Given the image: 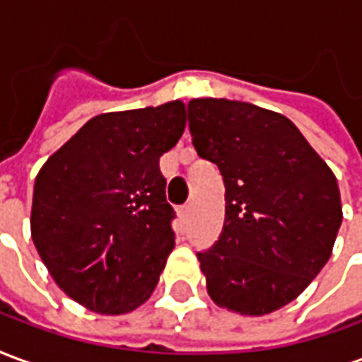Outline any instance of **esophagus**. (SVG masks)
<instances>
[{"mask_svg":"<svg viewBox=\"0 0 362 362\" xmlns=\"http://www.w3.org/2000/svg\"><path fill=\"white\" fill-rule=\"evenodd\" d=\"M189 215H192V205H182L180 209H178V217L182 221H188Z\"/></svg>","mask_w":362,"mask_h":362,"instance_id":"1","label":"esophagus"}]
</instances>
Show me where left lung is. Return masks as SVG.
<instances>
[{"label":"left lung","instance_id":"8db88e82","mask_svg":"<svg viewBox=\"0 0 362 362\" xmlns=\"http://www.w3.org/2000/svg\"><path fill=\"white\" fill-rule=\"evenodd\" d=\"M197 155L225 180V227L199 267L211 300L243 316L279 310L326 266L341 225L332 168L283 114L227 98H192Z\"/></svg>","mask_w":362,"mask_h":362}]
</instances>
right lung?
<instances>
[{"label":"right lung","instance_id":"obj_1","mask_svg":"<svg viewBox=\"0 0 362 362\" xmlns=\"http://www.w3.org/2000/svg\"><path fill=\"white\" fill-rule=\"evenodd\" d=\"M186 127L170 100L90 118L38 170L30 236L75 303L119 316L149 300L174 248L158 160Z\"/></svg>","mask_w":362,"mask_h":362}]
</instances>
